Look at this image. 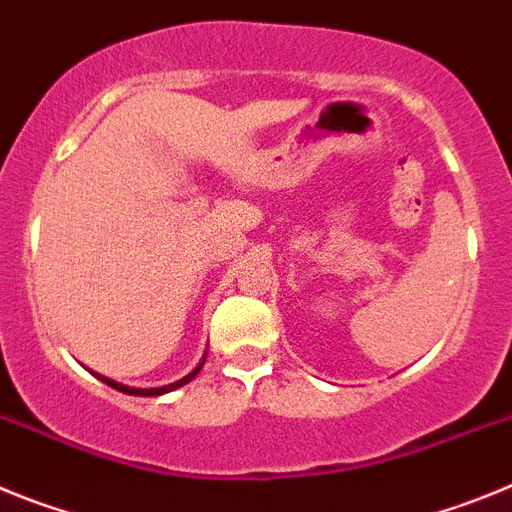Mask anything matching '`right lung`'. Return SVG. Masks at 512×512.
I'll return each instance as SVG.
<instances>
[{"mask_svg":"<svg viewBox=\"0 0 512 512\" xmlns=\"http://www.w3.org/2000/svg\"><path fill=\"white\" fill-rule=\"evenodd\" d=\"M202 366H205V359L200 361V364L194 366L192 372L187 374V377H182V379H176L174 384H166V387H151V390H138V387H128V384H120V382H115V379H107V377H102V374H97V379H102L104 384H110L112 390H117V392H125V395H138V397H156V395H166V392H174V390H179V387H184V384L187 382H192L194 377H197V374H200V369Z\"/></svg>","mask_w":512,"mask_h":512,"instance_id":"right-lung-1","label":"right lung"}]
</instances>
